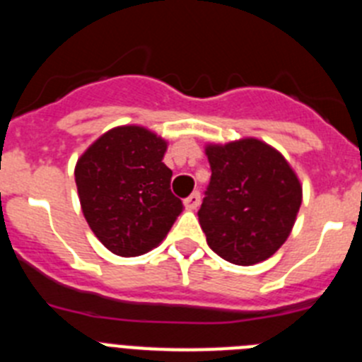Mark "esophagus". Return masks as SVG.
Listing matches in <instances>:
<instances>
[{
  "instance_id": "34e87169",
  "label": "esophagus",
  "mask_w": 362,
  "mask_h": 362,
  "mask_svg": "<svg viewBox=\"0 0 362 362\" xmlns=\"http://www.w3.org/2000/svg\"><path fill=\"white\" fill-rule=\"evenodd\" d=\"M201 203V194L199 192H194V194H190V196L185 199V204H187L188 210H197V206H199Z\"/></svg>"
}]
</instances>
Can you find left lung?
<instances>
[{"label":"left lung","mask_w":362,"mask_h":362,"mask_svg":"<svg viewBox=\"0 0 362 362\" xmlns=\"http://www.w3.org/2000/svg\"><path fill=\"white\" fill-rule=\"evenodd\" d=\"M204 152L212 177L197 216L209 246L241 267L272 257L288 239L303 201L290 163L255 137L210 143Z\"/></svg>","instance_id":"left-lung-1"}]
</instances>
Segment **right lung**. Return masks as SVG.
<instances>
[{
    "label": "right lung",
    "mask_w": 362,
    "mask_h": 362,
    "mask_svg": "<svg viewBox=\"0 0 362 362\" xmlns=\"http://www.w3.org/2000/svg\"><path fill=\"white\" fill-rule=\"evenodd\" d=\"M166 146L152 130L124 124L98 137L76 163L83 216L112 254H146L183 212L170 192L172 170L163 163Z\"/></svg>",
    "instance_id": "add662e5"
}]
</instances>
